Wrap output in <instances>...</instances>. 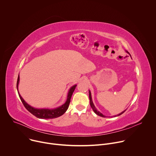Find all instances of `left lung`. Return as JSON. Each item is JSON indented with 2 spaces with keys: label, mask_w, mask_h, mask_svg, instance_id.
Here are the masks:
<instances>
[{
  "label": "left lung",
  "mask_w": 156,
  "mask_h": 156,
  "mask_svg": "<svg viewBox=\"0 0 156 156\" xmlns=\"http://www.w3.org/2000/svg\"><path fill=\"white\" fill-rule=\"evenodd\" d=\"M126 52H127V53H128L129 54V53L128 52V51H126ZM130 55V54H129ZM131 56V55H130ZM89 97H90V105H91V108H92V109L93 110V111L94 112V113L96 114V115H99V116H100V117H105V115H104L102 113H101L99 111H98V110H97V108H96V107L94 106V104H93V101H92V97H91V91H89ZM126 110H125L124 111H123L122 112H121L120 114H119V115H114V116H112V117H117V116H119V115H122L123 112H125V111Z\"/></svg>",
  "instance_id": "8db88e82"
}]
</instances>
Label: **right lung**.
<instances>
[{"label": "right lung", "mask_w": 156, "mask_h": 156, "mask_svg": "<svg viewBox=\"0 0 156 156\" xmlns=\"http://www.w3.org/2000/svg\"><path fill=\"white\" fill-rule=\"evenodd\" d=\"M19 81H20V76L18 75V80H17V83H16V88H17V91L19 95V97L25 107V108L29 111V112L36 116L38 119H55L57 118L61 115H62L68 109L70 102V99L72 98V96L73 94V93L74 92L75 89L76 88V84H75L74 86H72L68 93L67 95V99H66V102L65 104L62 105L61 106L55 108H34L31 105H30L27 102H25V101L23 99L20 94L18 92V84H19Z\"/></svg>", "instance_id": "right-lung-1"}]
</instances>
